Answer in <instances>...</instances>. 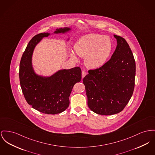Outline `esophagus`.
I'll use <instances>...</instances> for the list:
<instances>
[{
    "label": "esophagus",
    "mask_w": 155,
    "mask_h": 155,
    "mask_svg": "<svg viewBox=\"0 0 155 155\" xmlns=\"http://www.w3.org/2000/svg\"><path fill=\"white\" fill-rule=\"evenodd\" d=\"M86 75H87V73H86V71H84V70L82 71V78H84Z\"/></svg>",
    "instance_id": "1"
}]
</instances>
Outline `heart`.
<instances>
[{
    "instance_id": "1",
    "label": "heart",
    "mask_w": 155,
    "mask_h": 155,
    "mask_svg": "<svg viewBox=\"0 0 155 155\" xmlns=\"http://www.w3.org/2000/svg\"><path fill=\"white\" fill-rule=\"evenodd\" d=\"M114 49V43L111 38L99 34H88L81 37L74 46L77 54L85 57L86 66L90 68H98L105 64ZM71 56L74 59L77 57L73 51Z\"/></svg>"
}]
</instances>
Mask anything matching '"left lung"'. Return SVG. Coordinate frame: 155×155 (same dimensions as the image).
<instances>
[{
	"mask_svg": "<svg viewBox=\"0 0 155 155\" xmlns=\"http://www.w3.org/2000/svg\"><path fill=\"white\" fill-rule=\"evenodd\" d=\"M117 46L110 59L83 78L88 106L94 112L110 115L121 112L132 96L136 64L127 41L114 35Z\"/></svg>",
	"mask_w": 155,
	"mask_h": 155,
	"instance_id": "obj_1",
	"label": "left lung"
}]
</instances>
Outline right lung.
Here are the masks:
<instances>
[{"mask_svg": "<svg viewBox=\"0 0 155 155\" xmlns=\"http://www.w3.org/2000/svg\"><path fill=\"white\" fill-rule=\"evenodd\" d=\"M70 30L69 28H59L54 33L64 34ZM50 35L48 33L38 34L29 41L20 60L19 79L28 104L39 112L54 115L68 107L73 87L81 80V70L79 67L61 70L50 77L41 76L35 73L32 65L34 49L43 37Z\"/></svg>", "mask_w": 155, "mask_h": 155, "instance_id": "1", "label": "right lung"}]
</instances>
